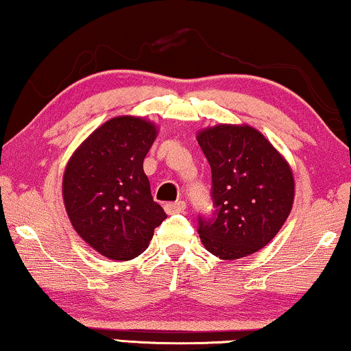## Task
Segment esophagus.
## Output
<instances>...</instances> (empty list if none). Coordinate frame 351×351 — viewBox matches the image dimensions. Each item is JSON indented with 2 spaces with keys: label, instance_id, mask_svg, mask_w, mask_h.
I'll list each match as a JSON object with an SVG mask.
<instances>
[{
  "label": "esophagus",
  "instance_id": "34e87169",
  "mask_svg": "<svg viewBox=\"0 0 351 351\" xmlns=\"http://www.w3.org/2000/svg\"><path fill=\"white\" fill-rule=\"evenodd\" d=\"M186 208L185 202H176V203H167L165 209L167 215H179V213H184Z\"/></svg>",
  "mask_w": 351,
  "mask_h": 351
}]
</instances>
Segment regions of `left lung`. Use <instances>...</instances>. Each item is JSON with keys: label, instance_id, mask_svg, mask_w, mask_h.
Here are the masks:
<instances>
[{"label": "left lung", "instance_id": "obj_1", "mask_svg": "<svg viewBox=\"0 0 351 351\" xmlns=\"http://www.w3.org/2000/svg\"><path fill=\"white\" fill-rule=\"evenodd\" d=\"M211 166L215 215L198 217L209 253L240 259L266 247L284 226L295 197L289 162L250 125L219 124L197 136Z\"/></svg>", "mask_w": 351, "mask_h": 351}]
</instances>
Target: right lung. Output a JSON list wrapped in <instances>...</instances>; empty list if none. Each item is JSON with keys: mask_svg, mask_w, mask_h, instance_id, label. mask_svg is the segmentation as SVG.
Listing matches in <instances>:
<instances>
[{"mask_svg": "<svg viewBox=\"0 0 351 351\" xmlns=\"http://www.w3.org/2000/svg\"><path fill=\"white\" fill-rule=\"evenodd\" d=\"M158 135L153 122L117 116L72 154L62 198L77 234L99 254L129 261L147 250L166 213L152 197L143 159Z\"/></svg>", "mask_w": 351, "mask_h": 351, "instance_id": "right-lung-1", "label": "right lung"}]
</instances>
